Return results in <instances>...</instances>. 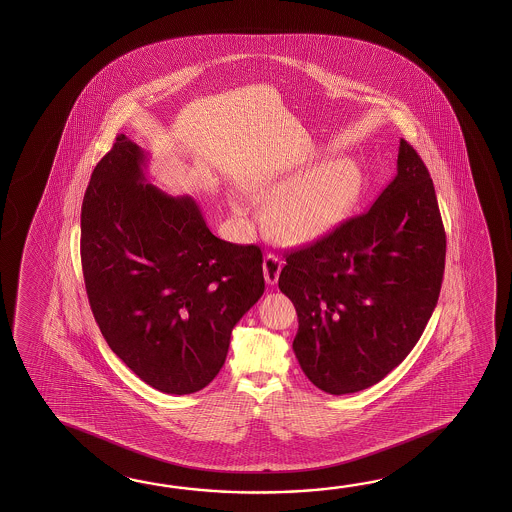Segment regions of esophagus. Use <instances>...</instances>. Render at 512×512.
Masks as SVG:
<instances>
[{
	"label": "esophagus",
	"instance_id": "esophagus-1",
	"mask_svg": "<svg viewBox=\"0 0 512 512\" xmlns=\"http://www.w3.org/2000/svg\"><path fill=\"white\" fill-rule=\"evenodd\" d=\"M280 272H282V260L274 254H267L263 258V276H265V282L269 285H274L280 278Z\"/></svg>",
	"mask_w": 512,
	"mask_h": 512
}]
</instances>
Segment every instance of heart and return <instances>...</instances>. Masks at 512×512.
Segmentation results:
<instances>
[{
    "label": "heart",
    "instance_id": "heart-1",
    "mask_svg": "<svg viewBox=\"0 0 512 512\" xmlns=\"http://www.w3.org/2000/svg\"><path fill=\"white\" fill-rule=\"evenodd\" d=\"M291 177H260L252 190L272 197L269 225L287 245L313 241L335 229L359 205L364 194V174L349 157L327 159L293 181ZM245 216V208L236 205Z\"/></svg>",
    "mask_w": 512,
    "mask_h": 512
}]
</instances>
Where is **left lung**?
<instances>
[{
  "label": "left lung",
  "instance_id": "8db88e82",
  "mask_svg": "<svg viewBox=\"0 0 512 512\" xmlns=\"http://www.w3.org/2000/svg\"><path fill=\"white\" fill-rule=\"evenodd\" d=\"M445 254L432 177L401 139L397 174L368 212L285 254L278 287L298 313L293 349L307 379L346 395L399 366L434 313Z\"/></svg>",
  "mask_w": 512,
  "mask_h": 512
}]
</instances>
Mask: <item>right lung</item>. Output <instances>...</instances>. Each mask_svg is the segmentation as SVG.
<instances>
[{
    "label": "right lung",
    "instance_id": "obj_1",
    "mask_svg": "<svg viewBox=\"0 0 512 512\" xmlns=\"http://www.w3.org/2000/svg\"><path fill=\"white\" fill-rule=\"evenodd\" d=\"M148 153L120 133L82 203L87 298L111 351L172 395L214 381L232 329L265 291L260 247L219 240L190 196L146 177Z\"/></svg>",
    "mask_w": 512,
    "mask_h": 512
}]
</instances>
